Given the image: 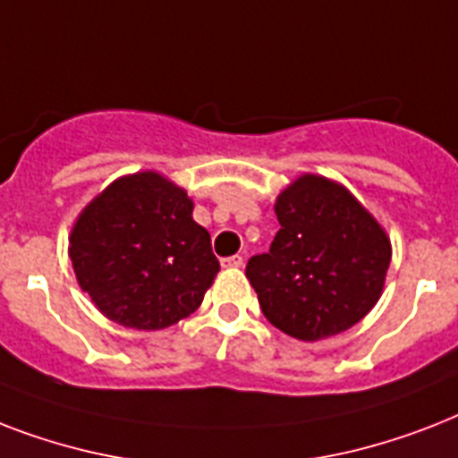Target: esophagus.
<instances>
[{
    "label": "esophagus",
    "instance_id": "esophagus-1",
    "mask_svg": "<svg viewBox=\"0 0 458 458\" xmlns=\"http://www.w3.org/2000/svg\"><path fill=\"white\" fill-rule=\"evenodd\" d=\"M223 266H225V268H240V266L244 264V259L240 257V254H233V257H228V259H223L221 261Z\"/></svg>",
    "mask_w": 458,
    "mask_h": 458
}]
</instances>
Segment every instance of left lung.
<instances>
[{"label": "left lung", "mask_w": 458, "mask_h": 458, "mask_svg": "<svg viewBox=\"0 0 458 458\" xmlns=\"http://www.w3.org/2000/svg\"><path fill=\"white\" fill-rule=\"evenodd\" d=\"M276 216L271 250L247 261L266 318L304 342L356 326L383 293L392 257L385 230L320 175L294 180L276 199Z\"/></svg>", "instance_id": "8db88e82"}]
</instances>
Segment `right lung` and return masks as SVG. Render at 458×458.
<instances>
[{
    "label": "right lung",
    "mask_w": 458,
    "mask_h": 458,
    "mask_svg": "<svg viewBox=\"0 0 458 458\" xmlns=\"http://www.w3.org/2000/svg\"><path fill=\"white\" fill-rule=\"evenodd\" d=\"M75 276L106 318L161 330L204 300L221 271L192 199L158 173L111 182L88 204L68 247Z\"/></svg>",
    "instance_id": "1"
}]
</instances>
